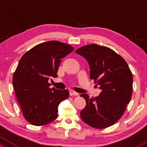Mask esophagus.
Listing matches in <instances>:
<instances>
[{
	"label": "esophagus",
	"instance_id": "34e87169",
	"mask_svg": "<svg viewBox=\"0 0 147 147\" xmlns=\"http://www.w3.org/2000/svg\"><path fill=\"white\" fill-rule=\"evenodd\" d=\"M70 96H78V93H77V92L72 91V90H70Z\"/></svg>",
	"mask_w": 147,
	"mask_h": 147
}]
</instances>
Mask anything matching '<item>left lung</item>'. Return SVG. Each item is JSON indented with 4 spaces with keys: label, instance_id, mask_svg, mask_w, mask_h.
<instances>
[{
    "label": "left lung",
    "instance_id": "8db88e82",
    "mask_svg": "<svg viewBox=\"0 0 147 147\" xmlns=\"http://www.w3.org/2000/svg\"><path fill=\"white\" fill-rule=\"evenodd\" d=\"M75 52L86 59L90 79L102 90L97 97L81 94L86 107L80 112L84 123L95 128L114 125L123 114L133 92V75L123 58L107 47L91 44Z\"/></svg>",
    "mask_w": 147,
    "mask_h": 147
}]
</instances>
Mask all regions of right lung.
Here are the masks:
<instances>
[{"label":"right lung","mask_w":147,"mask_h":147,"mask_svg":"<svg viewBox=\"0 0 147 147\" xmlns=\"http://www.w3.org/2000/svg\"><path fill=\"white\" fill-rule=\"evenodd\" d=\"M73 50L51 40L35 46L19 61L12 84L24 118L32 125H46L57 118L59 104L68 98L69 91L50 88L48 81L58 77L61 59Z\"/></svg>","instance_id":"right-lung-1"}]
</instances>
